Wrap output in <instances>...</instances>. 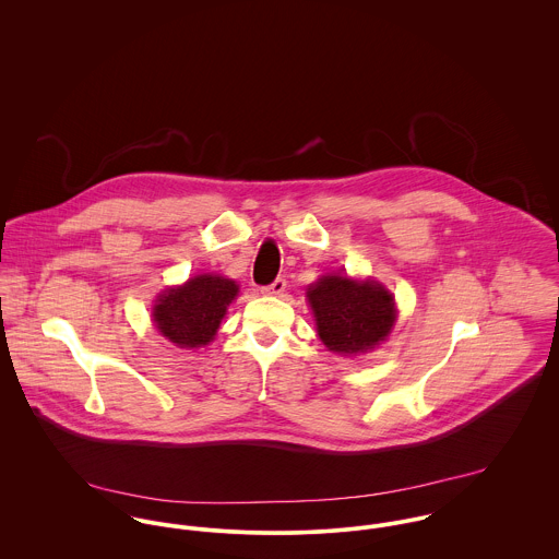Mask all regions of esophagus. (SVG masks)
I'll use <instances>...</instances> for the list:
<instances>
[{
  "label": "esophagus",
  "instance_id": "obj_1",
  "mask_svg": "<svg viewBox=\"0 0 559 559\" xmlns=\"http://www.w3.org/2000/svg\"><path fill=\"white\" fill-rule=\"evenodd\" d=\"M284 290H286V280H284V277H277L273 284H269V286H264V288H262V295L277 297V295H282Z\"/></svg>",
  "mask_w": 559,
  "mask_h": 559
}]
</instances>
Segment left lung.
<instances>
[{"label": "left lung", "instance_id": "8db88e82", "mask_svg": "<svg viewBox=\"0 0 559 559\" xmlns=\"http://www.w3.org/2000/svg\"><path fill=\"white\" fill-rule=\"evenodd\" d=\"M308 301L322 344L337 355H359L379 346L396 322L394 295L374 280L329 273L308 286Z\"/></svg>", "mask_w": 559, "mask_h": 559}]
</instances>
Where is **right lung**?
I'll use <instances>...</instances> for the list:
<instances>
[{
  "label": "right lung",
  "instance_id": "right-lung-1",
  "mask_svg": "<svg viewBox=\"0 0 559 559\" xmlns=\"http://www.w3.org/2000/svg\"><path fill=\"white\" fill-rule=\"evenodd\" d=\"M239 284L222 275H195L182 286L163 290L153 320L160 335L178 348H198L217 335L228 306L237 299Z\"/></svg>",
  "mask_w": 559,
  "mask_h": 559
}]
</instances>
